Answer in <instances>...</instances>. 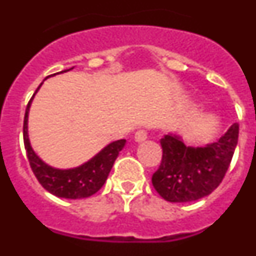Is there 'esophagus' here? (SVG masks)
I'll list each match as a JSON object with an SVG mask.
<instances>
[{
    "mask_svg": "<svg viewBox=\"0 0 256 256\" xmlns=\"http://www.w3.org/2000/svg\"><path fill=\"white\" fill-rule=\"evenodd\" d=\"M146 138H148V132H146L144 130H140L136 132V134H134L136 142H144Z\"/></svg>",
    "mask_w": 256,
    "mask_h": 256,
    "instance_id": "obj_1",
    "label": "esophagus"
}]
</instances>
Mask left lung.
<instances>
[{"label":"left lung","mask_w":256,"mask_h":256,"mask_svg":"<svg viewBox=\"0 0 256 256\" xmlns=\"http://www.w3.org/2000/svg\"><path fill=\"white\" fill-rule=\"evenodd\" d=\"M237 141L238 123L204 148L186 146L176 133L165 134L160 140L162 158L152 174V186L170 202H190L210 195L224 178Z\"/></svg>","instance_id":"8db88e82"}]
</instances>
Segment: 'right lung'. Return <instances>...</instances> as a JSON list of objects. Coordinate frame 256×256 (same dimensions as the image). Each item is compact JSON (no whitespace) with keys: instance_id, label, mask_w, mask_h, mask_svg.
I'll use <instances>...</instances> for the list:
<instances>
[{"instance_id":"obj_1","label":"right lung","mask_w":256,"mask_h":256,"mask_svg":"<svg viewBox=\"0 0 256 256\" xmlns=\"http://www.w3.org/2000/svg\"><path fill=\"white\" fill-rule=\"evenodd\" d=\"M68 70H62L60 73H65ZM52 76H55V74H52ZM40 86H42V83L36 90V94L38 92ZM34 94H33V97H34ZM33 97H32L30 101L28 102V106H26L24 126H22L24 146H26V158L29 160L32 170L37 177L38 182L42 184V187L52 195L62 198H90L94 194H96L104 186V183L106 182L108 173H110L112 165H114V162L116 160L122 148H124V144H126V140H118V141L108 144L97 155H94L91 160H88L87 162L79 165L76 168H52L33 151L30 142H29L28 114Z\"/></svg>"}]
</instances>
